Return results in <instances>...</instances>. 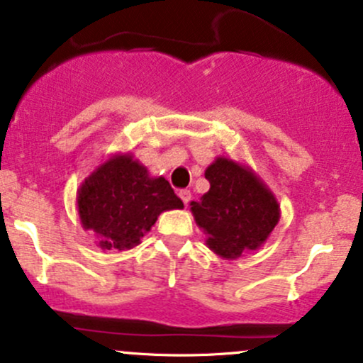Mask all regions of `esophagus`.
I'll list each match as a JSON object with an SVG mask.
<instances>
[{
	"mask_svg": "<svg viewBox=\"0 0 363 363\" xmlns=\"http://www.w3.org/2000/svg\"><path fill=\"white\" fill-rule=\"evenodd\" d=\"M179 196H181V200L184 201V205H188V203L191 201V191L181 189V191H179Z\"/></svg>",
	"mask_w": 363,
	"mask_h": 363,
	"instance_id": "1",
	"label": "esophagus"
}]
</instances>
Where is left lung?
Instances as JSON below:
<instances>
[{
  "instance_id": "1",
  "label": "left lung",
  "mask_w": 363,
  "mask_h": 363,
  "mask_svg": "<svg viewBox=\"0 0 363 363\" xmlns=\"http://www.w3.org/2000/svg\"><path fill=\"white\" fill-rule=\"evenodd\" d=\"M210 191L191 203L196 224L208 234L206 245L222 258H238L265 242L279 220V205L250 170L229 158L206 169Z\"/></svg>"
}]
</instances>
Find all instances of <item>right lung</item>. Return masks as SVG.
Listing matches in <instances>:
<instances>
[{
    "label": "right lung",
    "instance_id": "1",
    "mask_svg": "<svg viewBox=\"0 0 363 363\" xmlns=\"http://www.w3.org/2000/svg\"><path fill=\"white\" fill-rule=\"evenodd\" d=\"M84 229L99 236L103 250H129L165 210L184 203L163 177H150L148 170L129 155L115 157L86 179L77 196Z\"/></svg>",
    "mask_w": 363,
    "mask_h": 363
}]
</instances>
